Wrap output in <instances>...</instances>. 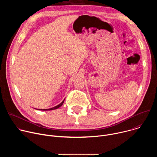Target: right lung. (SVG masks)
I'll return each instance as SVG.
<instances>
[{
	"label": "right lung",
	"instance_id": "add662e5",
	"mask_svg": "<svg viewBox=\"0 0 157 157\" xmlns=\"http://www.w3.org/2000/svg\"><path fill=\"white\" fill-rule=\"evenodd\" d=\"M64 101V100H63V101L61 103H60L59 105H56V106H55V107H52V108H50V109H39V110H51L56 109L59 108V107H61V106L63 105Z\"/></svg>",
	"mask_w": 157,
	"mask_h": 157
}]
</instances>
